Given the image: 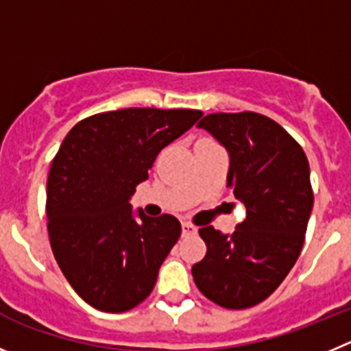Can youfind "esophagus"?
I'll return each instance as SVG.
<instances>
[{"instance_id": "34e87169", "label": "esophagus", "mask_w": 351, "mask_h": 351, "mask_svg": "<svg viewBox=\"0 0 351 351\" xmlns=\"http://www.w3.org/2000/svg\"><path fill=\"white\" fill-rule=\"evenodd\" d=\"M198 232V229L189 222H182V236H195Z\"/></svg>"}]
</instances>
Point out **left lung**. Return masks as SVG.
Segmentation results:
<instances>
[{
  "instance_id": "8db88e82",
  "label": "left lung",
  "mask_w": 351,
  "mask_h": 351,
  "mask_svg": "<svg viewBox=\"0 0 351 351\" xmlns=\"http://www.w3.org/2000/svg\"><path fill=\"white\" fill-rule=\"evenodd\" d=\"M198 128L228 149V188L246 206V219L231 236L199 229L206 255L193 265V279L217 305L250 308L278 289L303 248L313 206L308 160L260 113H210Z\"/></svg>"
}]
</instances>
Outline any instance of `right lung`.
Wrapping results in <instances>:
<instances>
[{
  "mask_svg": "<svg viewBox=\"0 0 351 351\" xmlns=\"http://www.w3.org/2000/svg\"><path fill=\"white\" fill-rule=\"evenodd\" d=\"M202 115L186 108L115 110L81 120L63 139L46 188L49 243L66 281L95 308L128 312L155 288L181 222L143 210L136 220L129 199L156 155Z\"/></svg>",
  "mask_w": 351,
  "mask_h": 351,
  "instance_id": "right-lung-1",
  "label": "right lung"
}]
</instances>
